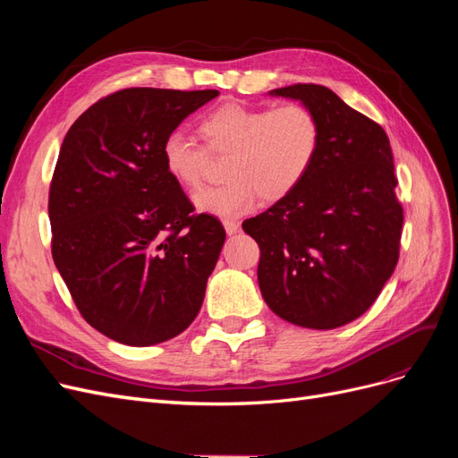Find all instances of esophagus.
Wrapping results in <instances>:
<instances>
[{
	"instance_id": "esophagus-1",
	"label": "esophagus",
	"mask_w": 458,
	"mask_h": 458,
	"mask_svg": "<svg viewBox=\"0 0 458 458\" xmlns=\"http://www.w3.org/2000/svg\"><path fill=\"white\" fill-rule=\"evenodd\" d=\"M224 227H225L227 234H234V233L241 229V224H239V221H234V219H225L224 221Z\"/></svg>"
}]
</instances>
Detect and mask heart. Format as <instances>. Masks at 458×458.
I'll return each instance as SVG.
<instances>
[{"label": "heart", "instance_id": "1", "mask_svg": "<svg viewBox=\"0 0 458 458\" xmlns=\"http://www.w3.org/2000/svg\"><path fill=\"white\" fill-rule=\"evenodd\" d=\"M204 147L182 131L162 141V165L185 191H199L214 158H227L221 187L195 197L200 212L239 217L258 200L281 202L306 182L323 143L321 120L298 101L276 106L224 103L199 123Z\"/></svg>", "mask_w": 458, "mask_h": 458}]
</instances>
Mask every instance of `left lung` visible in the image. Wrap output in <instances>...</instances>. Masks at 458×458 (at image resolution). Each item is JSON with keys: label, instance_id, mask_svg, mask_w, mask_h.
<instances>
[{"label": "left lung", "instance_id": "8db88e82", "mask_svg": "<svg viewBox=\"0 0 458 458\" xmlns=\"http://www.w3.org/2000/svg\"><path fill=\"white\" fill-rule=\"evenodd\" d=\"M271 95L311 106L323 143L296 192L242 224L259 246V290L284 321L336 328L372 306L399 259L403 206L390 140L325 86L294 84Z\"/></svg>", "mask_w": 458, "mask_h": 458}]
</instances>
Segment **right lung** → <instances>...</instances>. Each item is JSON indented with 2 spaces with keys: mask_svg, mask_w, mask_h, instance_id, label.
<instances>
[{
  "mask_svg": "<svg viewBox=\"0 0 458 458\" xmlns=\"http://www.w3.org/2000/svg\"><path fill=\"white\" fill-rule=\"evenodd\" d=\"M217 95L120 89L64 135L49 187L53 261L81 317L120 344L165 342L200 311L225 229L195 214L160 150Z\"/></svg>",
  "mask_w": 458,
  "mask_h": 458,
  "instance_id": "add662e5",
  "label": "right lung"
}]
</instances>
